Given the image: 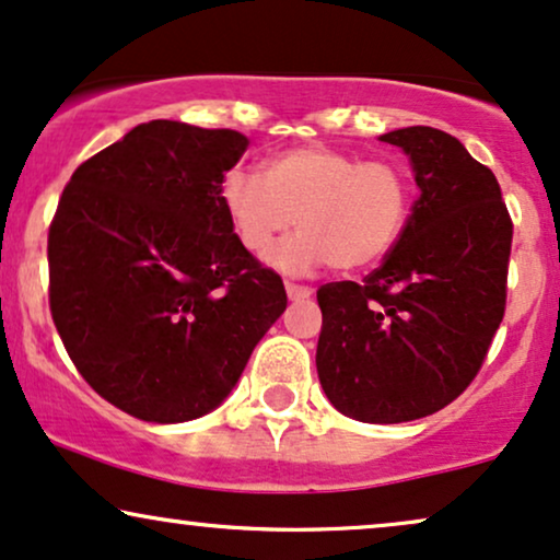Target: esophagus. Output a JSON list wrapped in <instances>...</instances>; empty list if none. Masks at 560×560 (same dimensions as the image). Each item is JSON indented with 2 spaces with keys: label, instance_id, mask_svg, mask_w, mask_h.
<instances>
[{
  "label": "esophagus",
  "instance_id": "obj_1",
  "mask_svg": "<svg viewBox=\"0 0 560 560\" xmlns=\"http://www.w3.org/2000/svg\"><path fill=\"white\" fill-rule=\"evenodd\" d=\"M285 291H288V299H291V301L312 299V288L299 285V282H285Z\"/></svg>",
  "mask_w": 560,
  "mask_h": 560
}]
</instances>
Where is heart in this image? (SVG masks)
Wrapping results in <instances>:
<instances>
[{
    "instance_id": "1",
    "label": "heart",
    "mask_w": 560,
    "mask_h": 560,
    "mask_svg": "<svg viewBox=\"0 0 560 560\" xmlns=\"http://www.w3.org/2000/svg\"><path fill=\"white\" fill-rule=\"evenodd\" d=\"M220 205L238 244L252 254L272 246L295 220L299 233L267 254L280 272L308 275L322 265L348 272L374 265L397 244L412 189L402 165L301 144L269 158L261 176L228 171Z\"/></svg>"
}]
</instances>
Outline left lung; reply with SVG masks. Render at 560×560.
<instances>
[{"instance_id": "8db88e82", "label": "left lung", "mask_w": 560, "mask_h": 560, "mask_svg": "<svg viewBox=\"0 0 560 560\" xmlns=\"http://www.w3.org/2000/svg\"><path fill=\"white\" fill-rule=\"evenodd\" d=\"M420 197L384 265L316 291L324 395L361 423H405L457 399L506 312L512 218L493 171L433 127L382 135Z\"/></svg>"}]
</instances>
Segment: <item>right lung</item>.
I'll list each match as a JSON object with an SVG mask.
<instances>
[{
  "label": "right lung",
  "mask_w": 560,
  "mask_h": 560,
  "mask_svg": "<svg viewBox=\"0 0 560 560\" xmlns=\"http://www.w3.org/2000/svg\"><path fill=\"white\" fill-rule=\"evenodd\" d=\"M246 148L233 129L140 124L74 171L48 228V306L69 358L148 423L215 410L288 306L220 205Z\"/></svg>",
  "instance_id": "add662e5"
}]
</instances>
